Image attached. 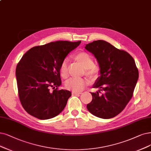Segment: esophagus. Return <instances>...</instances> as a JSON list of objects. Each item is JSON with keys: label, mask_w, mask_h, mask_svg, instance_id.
Returning <instances> with one entry per match:
<instances>
[{"label": "esophagus", "mask_w": 151, "mask_h": 151, "mask_svg": "<svg viewBox=\"0 0 151 151\" xmlns=\"http://www.w3.org/2000/svg\"><path fill=\"white\" fill-rule=\"evenodd\" d=\"M81 92H75V91H73L72 92V94H73V95H78V94H81Z\"/></svg>", "instance_id": "esophagus-1"}]
</instances>
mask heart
Wrapping results in <instances>:
<instances>
[{
    "label": "heart",
    "mask_w": 151,
    "mask_h": 151,
    "mask_svg": "<svg viewBox=\"0 0 151 151\" xmlns=\"http://www.w3.org/2000/svg\"><path fill=\"white\" fill-rule=\"evenodd\" d=\"M75 60L83 68L86 70V74L91 78L98 75L99 70L94 65V60L91 56L86 52H80L75 55ZM60 74L63 78H66L68 76V63L67 60L62 61L60 66ZM88 82L84 78H70L65 83V86L68 90L75 92H80L84 90L88 85Z\"/></svg>",
    "instance_id": "1"
}]
</instances>
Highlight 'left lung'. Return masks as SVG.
<instances>
[{
    "label": "left lung",
    "mask_w": 151,
    "mask_h": 151,
    "mask_svg": "<svg viewBox=\"0 0 151 151\" xmlns=\"http://www.w3.org/2000/svg\"><path fill=\"white\" fill-rule=\"evenodd\" d=\"M85 48L94 55L100 68V76L93 85L100 90L91 93L93 99L87 109L99 118H114L132 97L139 78L135 61L126 51L104 40L88 43ZM100 91L105 93L100 95Z\"/></svg>",
    "instance_id": "obj_1"
}]
</instances>
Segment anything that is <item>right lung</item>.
Wrapping results in <instances>:
<instances>
[{
	"instance_id": "obj_1",
	"label": "right lung",
	"mask_w": 151,
	"mask_h": 151,
	"mask_svg": "<svg viewBox=\"0 0 151 151\" xmlns=\"http://www.w3.org/2000/svg\"><path fill=\"white\" fill-rule=\"evenodd\" d=\"M80 43L50 42L32 48L22 57L17 65L16 78L20 103L29 114L48 119L64 109L71 93L58 90L61 85L60 66ZM50 87L53 88V92L49 91Z\"/></svg>"
}]
</instances>
